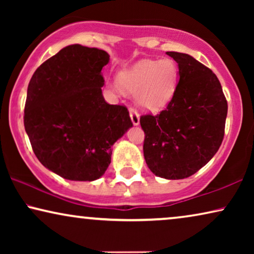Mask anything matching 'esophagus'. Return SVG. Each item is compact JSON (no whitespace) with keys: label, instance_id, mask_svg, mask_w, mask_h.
Returning <instances> with one entry per match:
<instances>
[{"label":"esophagus","instance_id":"esophagus-1","mask_svg":"<svg viewBox=\"0 0 254 254\" xmlns=\"http://www.w3.org/2000/svg\"><path fill=\"white\" fill-rule=\"evenodd\" d=\"M129 116H130V119H131V123H133L134 126H137L138 124H140V116H138L137 111L133 109V107H130L129 110Z\"/></svg>","mask_w":254,"mask_h":254}]
</instances>
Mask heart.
<instances>
[{"mask_svg": "<svg viewBox=\"0 0 254 254\" xmlns=\"http://www.w3.org/2000/svg\"><path fill=\"white\" fill-rule=\"evenodd\" d=\"M178 81L172 60H143L119 74V83L129 92H138L137 104L148 111H159L171 102Z\"/></svg>", "mask_w": 254, "mask_h": 254, "instance_id": "heart-1", "label": "heart"}]
</instances>
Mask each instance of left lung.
<instances>
[{
  "instance_id": "8db88e82",
  "label": "left lung",
  "mask_w": 254,
  "mask_h": 254,
  "mask_svg": "<svg viewBox=\"0 0 254 254\" xmlns=\"http://www.w3.org/2000/svg\"><path fill=\"white\" fill-rule=\"evenodd\" d=\"M179 68L171 102L140 118L143 155L155 176L184 179L207 164L223 141L228 103L216 75L193 57L166 52Z\"/></svg>"
}]
</instances>
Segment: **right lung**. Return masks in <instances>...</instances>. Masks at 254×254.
Wrapping results in <instances>:
<instances>
[{"label":"right lung","instance_id":"right-lung-1","mask_svg":"<svg viewBox=\"0 0 254 254\" xmlns=\"http://www.w3.org/2000/svg\"><path fill=\"white\" fill-rule=\"evenodd\" d=\"M110 55L69 45L34 71L24 126L37 158L62 178L92 182L105 173L112 145L133 127L127 107L104 99L102 69Z\"/></svg>","mask_w":254,"mask_h":254}]
</instances>
